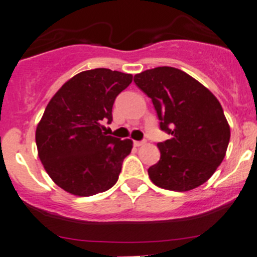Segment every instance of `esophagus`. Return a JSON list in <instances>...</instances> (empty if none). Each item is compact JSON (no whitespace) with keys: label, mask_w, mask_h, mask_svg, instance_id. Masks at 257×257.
I'll list each match as a JSON object with an SVG mask.
<instances>
[{"label":"esophagus","mask_w":257,"mask_h":257,"mask_svg":"<svg viewBox=\"0 0 257 257\" xmlns=\"http://www.w3.org/2000/svg\"><path fill=\"white\" fill-rule=\"evenodd\" d=\"M144 143H146V142H144V141H134V142H133V144H134V146H136V147L143 146Z\"/></svg>","instance_id":"1"}]
</instances>
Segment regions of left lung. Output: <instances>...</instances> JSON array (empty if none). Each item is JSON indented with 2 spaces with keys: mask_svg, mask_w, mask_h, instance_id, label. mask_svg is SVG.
Listing matches in <instances>:
<instances>
[{
  "mask_svg": "<svg viewBox=\"0 0 257 257\" xmlns=\"http://www.w3.org/2000/svg\"><path fill=\"white\" fill-rule=\"evenodd\" d=\"M152 99L159 128L171 136L159 142L161 158L149 167L156 186L184 192L205 183L225 158L230 125L216 96L179 69L161 66L134 76Z\"/></svg>",
  "mask_w": 257,
  "mask_h": 257,
  "instance_id": "left-lung-1",
  "label": "left lung"
}]
</instances>
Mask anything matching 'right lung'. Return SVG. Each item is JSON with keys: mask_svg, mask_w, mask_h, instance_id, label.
Instances as JSON below:
<instances>
[{"mask_svg": "<svg viewBox=\"0 0 257 257\" xmlns=\"http://www.w3.org/2000/svg\"><path fill=\"white\" fill-rule=\"evenodd\" d=\"M131 74L93 69L66 81L47 104L36 129L39 157L52 181L75 196H93L116 183L133 142L106 136L115 98Z\"/></svg>", "mask_w": 257, "mask_h": 257, "instance_id": "right-lung-1", "label": "right lung"}]
</instances>
